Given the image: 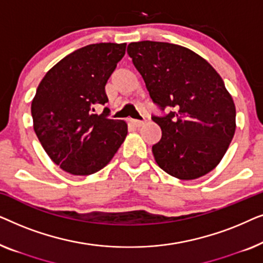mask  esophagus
I'll return each mask as SVG.
<instances>
[{"label":"esophagus","mask_w":263,"mask_h":263,"mask_svg":"<svg viewBox=\"0 0 263 263\" xmlns=\"http://www.w3.org/2000/svg\"><path fill=\"white\" fill-rule=\"evenodd\" d=\"M130 122L135 127H141V125L145 123V121H140V120H130Z\"/></svg>","instance_id":"34e87169"}]
</instances>
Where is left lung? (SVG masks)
I'll use <instances>...</instances> for the list:
<instances>
[{"label":"left lung","instance_id":"8db88e82","mask_svg":"<svg viewBox=\"0 0 263 263\" xmlns=\"http://www.w3.org/2000/svg\"><path fill=\"white\" fill-rule=\"evenodd\" d=\"M128 55L161 115L152 120L161 139L157 164L179 179H195L220 163L236 130V107L217 70L192 50L163 42H136Z\"/></svg>","mask_w":263,"mask_h":263}]
</instances>
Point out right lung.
Here are the masks:
<instances>
[{
  "label": "right lung",
  "instance_id": "right-lung-1",
  "mask_svg": "<svg viewBox=\"0 0 263 263\" xmlns=\"http://www.w3.org/2000/svg\"><path fill=\"white\" fill-rule=\"evenodd\" d=\"M125 53V43H99L75 50L39 84L31 105L33 128L51 160L71 175L95 174L112 159L127 123L109 118L105 85Z\"/></svg>",
  "mask_w": 263,
  "mask_h": 263
}]
</instances>
